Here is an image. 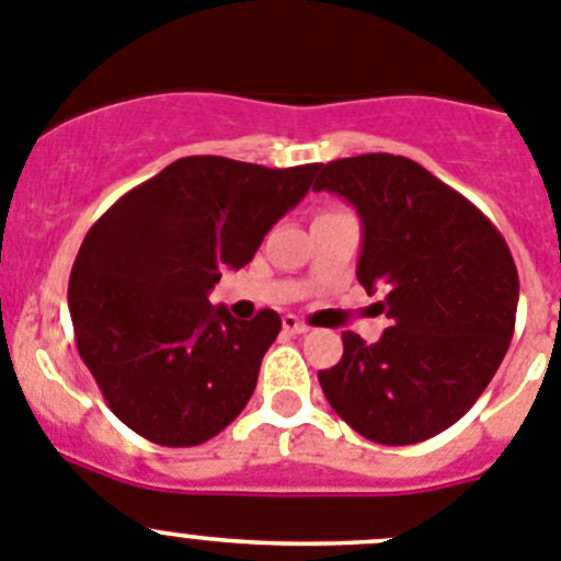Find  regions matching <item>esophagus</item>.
Masks as SVG:
<instances>
[{"label": "esophagus", "mask_w": 561, "mask_h": 561, "mask_svg": "<svg viewBox=\"0 0 561 561\" xmlns=\"http://www.w3.org/2000/svg\"><path fill=\"white\" fill-rule=\"evenodd\" d=\"M282 327H285V332H293V335H301V332H307L310 327L301 321V318H296L293 312H287V316H282Z\"/></svg>", "instance_id": "34e87169"}]
</instances>
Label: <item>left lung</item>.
Listing matches in <instances>:
<instances>
[{"mask_svg":"<svg viewBox=\"0 0 561 561\" xmlns=\"http://www.w3.org/2000/svg\"><path fill=\"white\" fill-rule=\"evenodd\" d=\"M312 190L363 220L357 282L382 293L377 343L343 332L318 371L332 411L368 442L402 447L456 425L489 386L514 335L519 279L492 220L422 164L391 153L318 168Z\"/></svg>","mask_w":561,"mask_h":561,"instance_id":"left-lung-1","label":"left lung"}]
</instances>
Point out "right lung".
Listing matches in <instances>:
<instances>
[{"mask_svg":"<svg viewBox=\"0 0 561 561\" xmlns=\"http://www.w3.org/2000/svg\"><path fill=\"white\" fill-rule=\"evenodd\" d=\"M318 168L186 156L89 229L69 276L75 343L130 431L161 447H195L240 416L282 318L260 310L237 321L206 293L220 271L254 260Z\"/></svg>","mask_w":561,"mask_h":561,"instance_id":"add662e5","label":"right lung"}]
</instances>
